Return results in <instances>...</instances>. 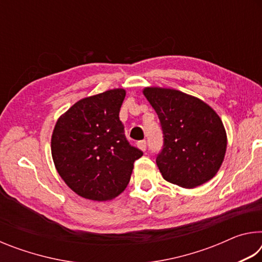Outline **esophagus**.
I'll return each instance as SVG.
<instances>
[{
    "instance_id": "34e87169",
    "label": "esophagus",
    "mask_w": 262,
    "mask_h": 262,
    "mask_svg": "<svg viewBox=\"0 0 262 262\" xmlns=\"http://www.w3.org/2000/svg\"><path fill=\"white\" fill-rule=\"evenodd\" d=\"M137 147H139V149H141L142 151H145V150H147V142L145 141L137 142Z\"/></svg>"
}]
</instances>
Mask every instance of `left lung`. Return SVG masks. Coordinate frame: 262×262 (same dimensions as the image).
<instances>
[{"instance_id":"left-lung-1","label":"left lung","mask_w":262,"mask_h":262,"mask_svg":"<svg viewBox=\"0 0 262 262\" xmlns=\"http://www.w3.org/2000/svg\"><path fill=\"white\" fill-rule=\"evenodd\" d=\"M143 95L163 129V150L156 158L163 178L184 188L214 178L228 143L219 114L203 100L174 89L148 86Z\"/></svg>"}]
</instances>
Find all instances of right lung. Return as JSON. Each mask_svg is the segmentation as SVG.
<instances>
[{
  "label": "right lung",
  "mask_w": 262,
  "mask_h": 262,
  "mask_svg": "<svg viewBox=\"0 0 262 262\" xmlns=\"http://www.w3.org/2000/svg\"><path fill=\"white\" fill-rule=\"evenodd\" d=\"M126 90L113 89L78 100L57 119L52 157L68 187L84 199L107 201L126 189L143 152L128 143L119 112Z\"/></svg>",
  "instance_id": "right-lung-1"
}]
</instances>
